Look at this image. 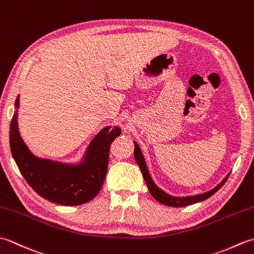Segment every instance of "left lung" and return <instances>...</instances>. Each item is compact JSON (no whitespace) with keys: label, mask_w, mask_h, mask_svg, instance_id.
Returning a JSON list of instances; mask_svg holds the SVG:
<instances>
[{"label":"left lung","mask_w":254,"mask_h":254,"mask_svg":"<svg viewBox=\"0 0 254 254\" xmlns=\"http://www.w3.org/2000/svg\"><path fill=\"white\" fill-rule=\"evenodd\" d=\"M134 158H135L136 164L138 165L139 169H141V171H142L144 180H145V182H146L148 191L150 194H152V196L159 203L167 205V206H171V207H183V206H188V205H191L193 203H198L201 201H204V199H206L209 196H212L214 193H216L219 189L223 187L224 183L227 181L228 177L230 175V174H228L222 181L218 183L216 187L213 188L212 190H209L207 192L195 194V195L175 196V195H171V194H168L167 192H165L164 190H161L158 186H156V183L154 182L152 177H150V175H149V171L147 169L146 163H145V158L143 156L142 150H141V148H139L138 144L135 141H134Z\"/></svg>","instance_id":"1"}]
</instances>
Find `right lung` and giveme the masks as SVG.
<instances>
[{
	"instance_id": "obj_1",
	"label": "right lung",
	"mask_w": 254,
	"mask_h": 254,
	"mask_svg": "<svg viewBox=\"0 0 254 254\" xmlns=\"http://www.w3.org/2000/svg\"><path fill=\"white\" fill-rule=\"evenodd\" d=\"M19 96L9 127V146L20 174L48 201L66 206L89 202L104 185L111 143L121 134L118 126H108L95 135L78 163H62L32 154L18 130Z\"/></svg>"
}]
</instances>
